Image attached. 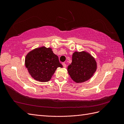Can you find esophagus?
Returning <instances> with one entry per match:
<instances>
[{
    "instance_id": "34e87169",
    "label": "esophagus",
    "mask_w": 124,
    "mask_h": 124,
    "mask_svg": "<svg viewBox=\"0 0 124 124\" xmlns=\"http://www.w3.org/2000/svg\"><path fill=\"white\" fill-rule=\"evenodd\" d=\"M62 66H63V67H64V68H66L67 65H66V64L65 63H62Z\"/></svg>"
}]
</instances>
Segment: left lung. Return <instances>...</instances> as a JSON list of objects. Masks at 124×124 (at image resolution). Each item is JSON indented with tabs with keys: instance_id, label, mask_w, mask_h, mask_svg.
<instances>
[{
	"instance_id": "left-lung-1",
	"label": "left lung",
	"mask_w": 124,
	"mask_h": 124,
	"mask_svg": "<svg viewBox=\"0 0 124 124\" xmlns=\"http://www.w3.org/2000/svg\"><path fill=\"white\" fill-rule=\"evenodd\" d=\"M96 69L94 58L86 52H75L72 55V62L67 68L71 78L78 83L88 80Z\"/></svg>"
}]
</instances>
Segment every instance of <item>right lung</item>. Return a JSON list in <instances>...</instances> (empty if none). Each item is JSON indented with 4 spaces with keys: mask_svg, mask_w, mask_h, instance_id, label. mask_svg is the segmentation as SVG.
Listing matches in <instances>:
<instances>
[{
    "mask_svg": "<svg viewBox=\"0 0 124 124\" xmlns=\"http://www.w3.org/2000/svg\"><path fill=\"white\" fill-rule=\"evenodd\" d=\"M25 66L34 79L42 82L50 80L56 69L62 67L52 48L44 46L30 52L26 56Z\"/></svg>",
    "mask_w": 124,
    "mask_h": 124,
    "instance_id": "add662e5",
    "label": "right lung"
}]
</instances>
